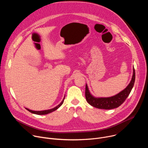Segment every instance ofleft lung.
Returning <instances> with one entry per match:
<instances>
[{
	"label": "left lung",
	"mask_w": 148,
	"mask_h": 148,
	"mask_svg": "<svg viewBox=\"0 0 148 148\" xmlns=\"http://www.w3.org/2000/svg\"><path fill=\"white\" fill-rule=\"evenodd\" d=\"M135 72L134 68L133 69V75L132 79L128 86L118 94L107 98H96L92 96L88 90V86H86V98L87 101L91 106L99 109L111 110L118 108L123 103L125 99L130 95L135 83Z\"/></svg>",
	"instance_id": "8db88e82"
}]
</instances>
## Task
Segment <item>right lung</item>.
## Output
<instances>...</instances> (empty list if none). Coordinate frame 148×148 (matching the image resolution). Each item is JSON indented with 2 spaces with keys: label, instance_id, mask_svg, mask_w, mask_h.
Listing matches in <instances>:
<instances>
[{
  "label": "right lung",
  "instance_id": "1",
  "mask_svg": "<svg viewBox=\"0 0 148 148\" xmlns=\"http://www.w3.org/2000/svg\"><path fill=\"white\" fill-rule=\"evenodd\" d=\"M64 99H65V97H64V98H63V99H62V101H61V102L59 105H58L57 107H54V108H52V109L48 110L40 111H36L30 110H29V109H28V108H26L27 111H29V112H32V113H33V114H37V115H46V114H49V113H51V112H52L56 111V110H57V109L61 106V105L63 103V102H64Z\"/></svg>",
  "mask_w": 148,
  "mask_h": 148
}]
</instances>
